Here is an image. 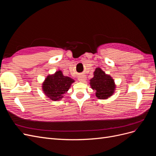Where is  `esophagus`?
I'll list each match as a JSON object with an SVG mask.
<instances>
[{"label": "esophagus", "instance_id": "esophagus-1", "mask_svg": "<svg viewBox=\"0 0 156 156\" xmlns=\"http://www.w3.org/2000/svg\"><path fill=\"white\" fill-rule=\"evenodd\" d=\"M87 79V77L84 76V75H83V76H81V77H79V81H81V82H84L85 80Z\"/></svg>", "mask_w": 156, "mask_h": 156}]
</instances>
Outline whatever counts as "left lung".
I'll return each instance as SVG.
<instances>
[{
    "instance_id": "obj_1",
    "label": "left lung",
    "mask_w": 156,
    "mask_h": 156,
    "mask_svg": "<svg viewBox=\"0 0 156 156\" xmlns=\"http://www.w3.org/2000/svg\"><path fill=\"white\" fill-rule=\"evenodd\" d=\"M90 81L92 88L96 90V96L99 99H107L114 93L116 87L114 80L100 68H96L94 77Z\"/></svg>"
}]
</instances>
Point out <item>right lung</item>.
I'll use <instances>...</instances> for the list:
<instances>
[{"instance_id": "obj_1", "label": "right lung", "mask_w": 156, "mask_h": 156, "mask_svg": "<svg viewBox=\"0 0 156 156\" xmlns=\"http://www.w3.org/2000/svg\"><path fill=\"white\" fill-rule=\"evenodd\" d=\"M74 80L64 76L60 70L53 75H48L42 84L43 91L45 95L53 101H58L67 92Z\"/></svg>"}]
</instances>
